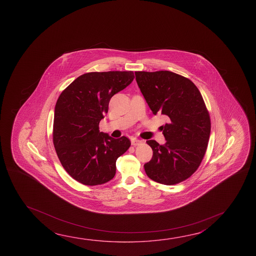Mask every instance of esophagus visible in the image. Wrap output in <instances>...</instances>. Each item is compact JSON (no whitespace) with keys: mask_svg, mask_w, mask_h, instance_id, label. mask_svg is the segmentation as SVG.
I'll use <instances>...</instances> for the list:
<instances>
[{"mask_svg":"<svg viewBox=\"0 0 256 256\" xmlns=\"http://www.w3.org/2000/svg\"><path fill=\"white\" fill-rule=\"evenodd\" d=\"M142 141L141 140H139V139L132 138L131 139V144H132V146H138L139 144H141Z\"/></svg>","mask_w":256,"mask_h":256,"instance_id":"1","label":"esophagus"}]
</instances>
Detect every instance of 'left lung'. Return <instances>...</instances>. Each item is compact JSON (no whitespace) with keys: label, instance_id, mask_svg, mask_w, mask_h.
I'll return each mask as SVG.
<instances>
[{"label":"left lung","instance_id":"left-lung-1","mask_svg":"<svg viewBox=\"0 0 256 256\" xmlns=\"http://www.w3.org/2000/svg\"><path fill=\"white\" fill-rule=\"evenodd\" d=\"M134 74L152 114L168 118L162 126L165 144L146 141L154 154L144 165L146 173L160 184L180 183L200 166L208 146L210 120L201 92L191 80L168 70Z\"/></svg>","mask_w":256,"mask_h":256}]
</instances>
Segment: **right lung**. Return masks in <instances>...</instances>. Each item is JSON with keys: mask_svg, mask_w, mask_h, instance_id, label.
Listing matches in <instances>:
<instances>
[{"mask_svg": "<svg viewBox=\"0 0 256 256\" xmlns=\"http://www.w3.org/2000/svg\"><path fill=\"white\" fill-rule=\"evenodd\" d=\"M133 72H89L60 94L54 110L52 140L65 170L86 186L114 178L116 160L130 148L126 136L112 138L100 132L110 98L134 80Z\"/></svg>", "mask_w": 256, "mask_h": 256, "instance_id": "right-lung-1", "label": "right lung"}]
</instances>
